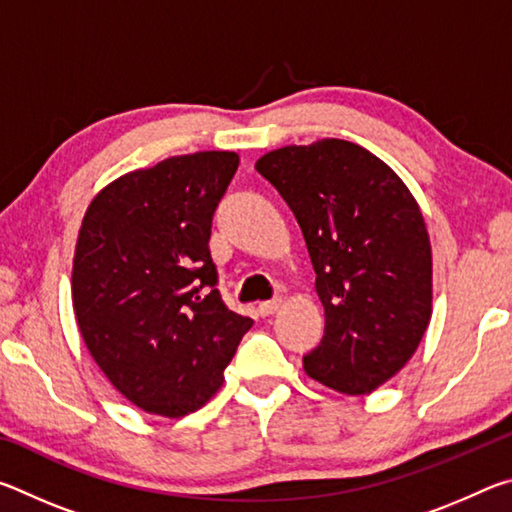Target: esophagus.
I'll list each match as a JSON object with an SVG mask.
<instances>
[{
	"label": "esophagus",
	"mask_w": 512,
	"mask_h": 512,
	"mask_svg": "<svg viewBox=\"0 0 512 512\" xmlns=\"http://www.w3.org/2000/svg\"><path fill=\"white\" fill-rule=\"evenodd\" d=\"M280 305H282V298H273V300H266V302H259V314L262 316H271V314H275L277 309H280Z\"/></svg>",
	"instance_id": "1"
}]
</instances>
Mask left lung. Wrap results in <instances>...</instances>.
I'll use <instances>...</instances> for the list:
<instances>
[{
  "mask_svg": "<svg viewBox=\"0 0 512 512\" xmlns=\"http://www.w3.org/2000/svg\"><path fill=\"white\" fill-rule=\"evenodd\" d=\"M255 169L291 207L316 271L325 334L302 363L334 391L366 395L418 350L431 318V246L397 173L345 140L282 146Z\"/></svg>",
  "mask_w": 512,
  "mask_h": 512,
  "instance_id": "left-lung-1",
  "label": "left lung"
}]
</instances>
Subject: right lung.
<instances>
[{
    "instance_id": "add662e5",
    "label": "right lung",
    "mask_w": 512,
    "mask_h": 512,
    "mask_svg": "<svg viewBox=\"0 0 512 512\" xmlns=\"http://www.w3.org/2000/svg\"><path fill=\"white\" fill-rule=\"evenodd\" d=\"M237 167L230 151L176 155L121 176L83 216L76 320L112 386L146 413L201 409L253 327L223 302L210 253L214 212Z\"/></svg>"
}]
</instances>
